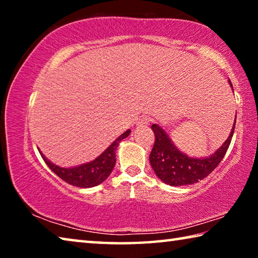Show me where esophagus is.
Listing matches in <instances>:
<instances>
[{
	"label": "esophagus",
	"mask_w": 258,
	"mask_h": 258,
	"mask_svg": "<svg viewBox=\"0 0 258 258\" xmlns=\"http://www.w3.org/2000/svg\"><path fill=\"white\" fill-rule=\"evenodd\" d=\"M149 123H150V119L148 118V117L143 116V117H141V118L138 120V126H139V127H143V126L149 125Z\"/></svg>",
	"instance_id": "esophagus-1"
}]
</instances>
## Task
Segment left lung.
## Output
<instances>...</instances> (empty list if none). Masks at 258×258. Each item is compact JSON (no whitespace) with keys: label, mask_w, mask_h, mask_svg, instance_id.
<instances>
[{"label":"left lung","mask_w":258,"mask_h":258,"mask_svg":"<svg viewBox=\"0 0 258 258\" xmlns=\"http://www.w3.org/2000/svg\"><path fill=\"white\" fill-rule=\"evenodd\" d=\"M229 83L232 86L230 81ZM235 119L229 138L213 155L205 158H192L178 150L167 133L159 125L154 124L151 130L154 131L156 140L149 157L152 169L161 181L172 186L190 185L202 181L224 158L232 140Z\"/></svg>","instance_id":"1"}]
</instances>
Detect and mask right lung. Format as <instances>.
<instances>
[{"label":"right lung","mask_w":258,"mask_h":258,"mask_svg":"<svg viewBox=\"0 0 258 258\" xmlns=\"http://www.w3.org/2000/svg\"><path fill=\"white\" fill-rule=\"evenodd\" d=\"M131 130H127L120 137L117 138L101 155L97 157L90 163L82 164L75 167H60L58 165L45 158V156L41 152L42 158L44 159L46 165L54 174H56L61 180L69 183L74 186L78 187H92L99 185L110 175L116 164V149L119 142L125 138H127Z\"/></svg>","instance_id":"add662e5"}]
</instances>
